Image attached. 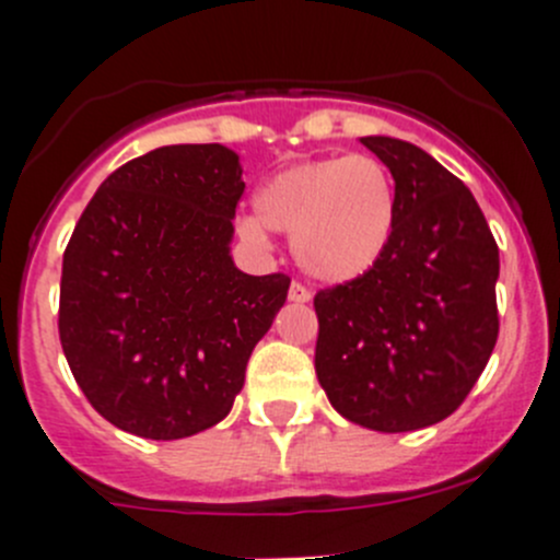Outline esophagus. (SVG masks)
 I'll use <instances>...</instances> for the list:
<instances>
[{"label":"esophagus","mask_w":560,"mask_h":560,"mask_svg":"<svg viewBox=\"0 0 560 560\" xmlns=\"http://www.w3.org/2000/svg\"><path fill=\"white\" fill-rule=\"evenodd\" d=\"M290 301H292V303H308V301H312V292H308L303 284H298V281H292V287H290Z\"/></svg>","instance_id":"34e87169"}]
</instances>
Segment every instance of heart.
<instances>
[{
  "label": "heart",
  "instance_id": "b5f03b06",
  "mask_svg": "<svg viewBox=\"0 0 560 560\" xmlns=\"http://www.w3.org/2000/svg\"><path fill=\"white\" fill-rule=\"evenodd\" d=\"M254 213L237 224L252 246L268 230L292 235L303 273L325 284L366 276L385 257L396 226V188L388 170L369 155H330L287 166L254 194Z\"/></svg>",
  "mask_w": 560,
  "mask_h": 560
}]
</instances>
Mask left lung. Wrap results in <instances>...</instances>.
I'll use <instances>...</instances> for the list:
<instances>
[{"label":"left lung","instance_id":"1","mask_svg":"<svg viewBox=\"0 0 560 560\" xmlns=\"http://www.w3.org/2000/svg\"><path fill=\"white\" fill-rule=\"evenodd\" d=\"M396 183V226L366 276L319 290L314 369L336 412L374 432L452 416L498 341L495 237L459 177L390 136H363Z\"/></svg>","mask_w":560,"mask_h":560}]
</instances>
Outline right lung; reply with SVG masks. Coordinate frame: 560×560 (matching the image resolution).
<instances>
[{
    "label": "right lung",
    "mask_w": 560,
    "mask_h": 560,
    "mask_svg": "<svg viewBox=\"0 0 560 560\" xmlns=\"http://www.w3.org/2000/svg\"><path fill=\"white\" fill-rule=\"evenodd\" d=\"M241 155L170 144L106 177L62 257L59 341L90 405L130 435L180 441L226 418L284 273L232 259Z\"/></svg>",
    "instance_id": "add662e5"
}]
</instances>
